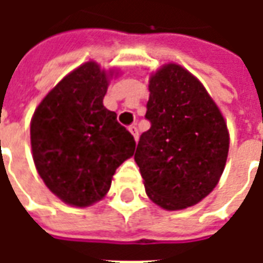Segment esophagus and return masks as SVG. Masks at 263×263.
<instances>
[{"instance_id": "esophagus-1", "label": "esophagus", "mask_w": 263, "mask_h": 263, "mask_svg": "<svg viewBox=\"0 0 263 263\" xmlns=\"http://www.w3.org/2000/svg\"><path fill=\"white\" fill-rule=\"evenodd\" d=\"M128 129H129V132H131V134H132V137H134V139H135V141H138V138H139V132H138L137 125H131V126H129V128H128Z\"/></svg>"}]
</instances>
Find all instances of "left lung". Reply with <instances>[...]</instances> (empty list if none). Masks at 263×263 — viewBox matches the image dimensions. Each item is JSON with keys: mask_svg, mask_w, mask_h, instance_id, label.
<instances>
[{"mask_svg": "<svg viewBox=\"0 0 263 263\" xmlns=\"http://www.w3.org/2000/svg\"><path fill=\"white\" fill-rule=\"evenodd\" d=\"M149 101L135 162L148 197L169 211L200 203L226 167L230 134L207 90L176 63L149 77Z\"/></svg>", "mask_w": 263, "mask_h": 263, "instance_id": "obj_1", "label": "left lung"}]
</instances>
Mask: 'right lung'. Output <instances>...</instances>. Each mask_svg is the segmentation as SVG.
Segmentation results:
<instances>
[{"instance_id": "right-lung-1", "label": "right lung", "mask_w": 263, "mask_h": 263, "mask_svg": "<svg viewBox=\"0 0 263 263\" xmlns=\"http://www.w3.org/2000/svg\"><path fill=\"white\" fill-rule=\"evenodd\" d=\"M114 70L87 62L65 76L37 105L31 146L39 176L66 204L88 207L108 193L135 139L103 100ZM117 76V74H115Z\"/></svg>"}]
</instances>
